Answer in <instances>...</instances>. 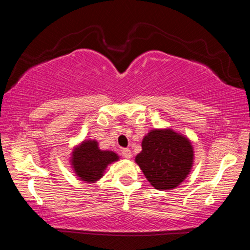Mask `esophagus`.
I'll return each mask as SVG.
<instances>
[{
  "mask_svg": "<svg viewBox=\"0 0 250 250\" xmlns=\"http://www.w3.org/2000/svg\"><path fill=\"white\" fill-rule=\"evenodd\" d=\"M121 155L124 156V158H125V159H130L131 158V151H130V149H122L121 150Z\"/></svg>",
  "mask_w": 250,
  "mask_h": 250,
  "instance_id": "obj_1",
  "label": "esophagus"
}]
</instances>
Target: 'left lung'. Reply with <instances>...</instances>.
Returning <instances> with one entry per match:
<instances>
[{
  "label": "left lung",
  "mask_w": 250,
  "mask_h": 250,
  "mask_svg": "<svg viewBox=\"0 0 250 250\" xmlns=\"http://www.w3.org/2000/svg\"><path fill=\"white\" fill-rule=\"evenodd\" d=\"M193 146L188 138L171 129L151 130L142 141L135 162L151 185L160 191L175 188L188 175Z\"/></svg>",
  "instance_id": "obj_1"
}]
</instances>
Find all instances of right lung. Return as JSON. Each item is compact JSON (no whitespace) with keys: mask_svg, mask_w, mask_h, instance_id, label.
Wrapping results in <instances>:
<instances>
[{"mask_svg":"<svg viewBox=\"0 0 250 250\" xmlns=\"http://www.w3.org/2000/svg\"><path fill=\"white\" fill-rule=\"evenodd\" d=\"M118 155L112 151H101L97 141H83L71 156V166L80 180L94 183L104 175L108 164L115 162Z\"/></svg>","mask_w":250,"mask_h":250,"instance_id":"1","label":"right lung"}]
</instances>
